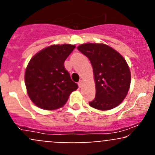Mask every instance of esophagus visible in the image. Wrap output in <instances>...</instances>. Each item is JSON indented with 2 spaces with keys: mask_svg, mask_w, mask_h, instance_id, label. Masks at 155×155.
Instances as JSON below:
<instances>
[{
  "mask_svg": "<svg viewBox=\"0 0 155 155\" xmlns=\"http://www.w3.org/2000/svg\"><path fill=\"white\" fill-rule=\"evenodd\" d=\"M78 85H79V87H81L82 86V80H80L79 82H78Z\"/></svg>",
  "mask_w": 155,
  "mask_h": 155,
  "instance_id": "esophagus-1",
  "label": "esophagus"
}]
</instances>
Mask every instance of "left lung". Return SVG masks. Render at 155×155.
I'll use <instances>...</instances> for the list:
<instances>
[{"label":"left lung","instance_id":"8db88e82","mask_svg":"<svg viewBox=\"0 0 155 155\" xmlns=\"http://www.w3.org/2000/svg\"><path fill=\"white\" fill-rule=\"evenodd\" d=\"M90 60L96 85L91 107L109 110L125 98L130 85V71L124 58L105 44L85 43L77 47Z\"/></svg>","mask_w":155,"mask_h":155}]
</instances>
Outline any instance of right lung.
I'll list each match as a JSON object with an SVG mask.
<instances>
[{
    "label": "right lung",
    "instance_id": "obj_1",
    "mask_svg": "<svg viewBox=\"0 0 155 155\" xmlns=\"http://www.w3.org/2000/svg\"><path fill=\"white\" fill-rule=\"evenodd\" d=\"M75 47L70 44L53 45L31 59L25 80L29 97L37 107L47 110L58 109L78 88L64 67L65 60Z\"/></svg>",
    "mask_w": 155,
    "mask_h": 155
}]
</instances>
